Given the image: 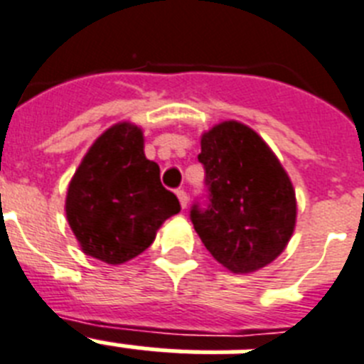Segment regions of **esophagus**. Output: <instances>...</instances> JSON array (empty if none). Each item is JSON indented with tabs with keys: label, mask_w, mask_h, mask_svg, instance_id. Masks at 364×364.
<instances>
[{
	"label": "esophagus",
	"mask_w": 364,
	"mask_h": 364,
	"mask_svg": "<svg viewBox=\"0 0 364 364\" xmlns=\"http://www.w3.org/2000/svg\"><path fill=\"white\" fill-rule=\"evenodd\" d=\"M176 194H177V198H179V203H181L183 209H187V205H188V194H187V192L183 191V188H177Z\"/></svg>",
	"instance_id": "1"
}]
</instances>
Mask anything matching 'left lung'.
I'll return each mask as SVG.
<instances>
[{
    "label": "left lung",
    "mask_w": 364,
    "mask_h": 364,
    "mask_svg": "<svg viewBox=\"0 0 364 364\" xmlns=\"http://www.w3.org/2000/svg\"><path fill=\"white\" fill-rule=\"evenodd\" d=\"M205 200L191 220L210 255L235 274L267 267L285 250L296 224L292 183L267 142L239 122L201 136Z\"/></svg>",
    "instance_id": "8db88e82"
}]
</instances>
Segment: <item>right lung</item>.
I'll use <instances>...</instances> for the list:
<instances>
[{
  "label": "right lung",
  "instance_id": "obj_1",
  "mask_svg": "<svg viewBox=\"0 0 364 364\" xmlns=\"http://www.w3.org/2000/svg\"><path fill=\"white\" fill-rule=\"evenodd\" d=\"M159 173L136 125L116 124L94 142L66 196L68 224L87 255L122 264L149 248L164 220L181 210Z\"/></svg>",
  "mask_w": 364,
  "mask_h": 364
}]
</instances>
